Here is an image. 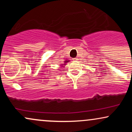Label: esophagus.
<instances>
[{"label":"esophagus","mask_w":132,"mask_h":132,"mask_svg":"<svg viewBox=\"0 0 132 132\" xmlns=\"http://www.w3.org/2000/svg\"><path fill=\"white\" fill-rule=\"evenodd\" d=\"M78 60V57H75V58L73 59V60H75V61H77V60Z\"/></svg>","instance_id":"1"}]
</instances>
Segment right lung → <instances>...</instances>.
Returning a JSON list of instances; mask_svg holds the SVG:
<instances>
[{
    "mask_svg": "<svg viewBox=\"0 0 132 132\" xmlns=\"http://www.w3.org/2000/svg\"><path fill=\"white\" fill-rule=\"evenodd\" d=\"M68 62H69V60H66V61H64V63H68ZM64 64L65 65V64Z\"/></svg>",
    "mask_w": 132,
    "mask_h": 132,
    "instance_id": "add662e5",
    "label": "right lung"
}]
</instances>
